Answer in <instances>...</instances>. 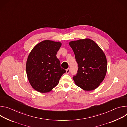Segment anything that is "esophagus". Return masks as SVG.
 <instances>
[{
    "label": "esophagus",
    "mask_w": 127,
    "mask_h": 127,
    "mask_svg": "<svg viewBox=\"0 0 127 127\" xmlns=\"http://www.w3.org/2000/svg\"><path fill=\"white\" fill-rule=\"evenodd\" d=\"M69 72H70V69H69V68H68V69H66V73L67 74H69Z\"/></svg>",
    "instance_id": "esophagus-1"
}]
</instances>
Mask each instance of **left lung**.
I'll return each mask as SVG.
<instances>
[{
  "instance_id": "left-lung-1",
  "label": "left lung",
  "mask_w": 127,
  "mask_h": 127,
  "mask_svg": "<svg viewBox=\"0 0 127 127\" xmlns=\"http://www.w3.org/2000/svg\"><path fill=\"white\" fill-rule=\"evenodd\" d=\"M78 63V71L73 78L77 86L86 91L97 88L104 80L107 71L104 53L93 40L80 39L69 43Z\"/></svg>"
}]
</instances>
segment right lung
Segmentation results:
<instances>
[{
  "mask_svg": "<svg viewBox=\"0 0 127 127\" xmlns=\"http://www.w3.org/2000/svg\"><path fill=\"white\" fill-rule=\"evenodd\" d=\"M60 42L44 40L36 45L29 53L26 62V73L32 87L41 93L51 92L66 72L57 58Z\"/></svg>",
  "mask_w": 127,
  "mask_h": 127,
  "instance_id": "add662e5",
  "label": "right lung"
}]
</instances>
